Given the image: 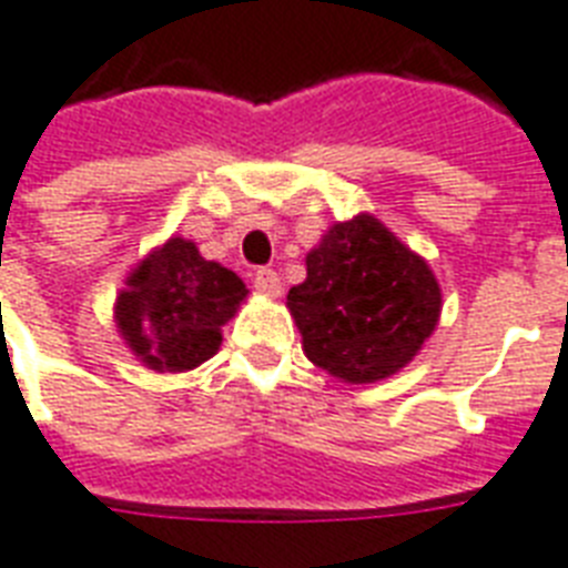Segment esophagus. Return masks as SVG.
<instances>
[{"label":"esophagus","mask_w":568,"mask_h":568,"mask_svg":"<svg viewBox=\"0 0 568 568\" xmlns=\"http://www.w3.org/2000/svg\"><path fill=\"white\" fill-rule=\"evenodd\" d=\"M253 285H256V292H262L265 297H276V294L283 292V283H280V276L271 267H258L256 274H253Z\"/></svg>","instance_id":"34e87169"}]
</instances>
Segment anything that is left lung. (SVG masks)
Here are the masks:
<instances>
[{
	"instance_id": "obj_1",
	"label": "left lung",
	"mask_w": 568,
	"mask_h": 568,
	"mask_svg": "<svg viewBox=\"0 0 568 568\" xmlns=\"http://www.w3.org/2000/svg\"><path fill=\"white\" fill-rule=\"evenodd\" d=\"M303 351L347 383L400 372L430 338L442 294L422 256L372 217L336 223L306 256V280L288 292Z\"/></svg>"
}]
</instances>
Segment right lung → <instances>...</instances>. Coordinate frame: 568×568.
I'll return each mask as SVG.
<instances>
[{"label":"right lung","instance_id":"1","mask_svg":"<svg viewBox=\"0 0 568 568\" xmlns=\"http://www.w3.org/2000/svg\"><path fill=\"white\" fill-rule=\"evenodd\" d=\"M126 285L114 306L120 336L155 372H189L217 354L221 327L247 297L230 267L185 239L153 250Z\"/></svg>","mask_w":568,"mask_h":568}]
</instances>
